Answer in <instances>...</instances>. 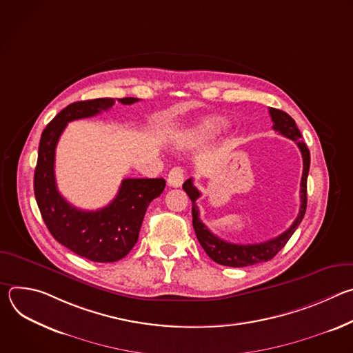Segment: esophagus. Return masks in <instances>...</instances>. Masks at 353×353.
<instances>
[{"label":"esophagus","instance_id":"obj_1","mask_svg":"<svg viewBox=\"0 0 353 353\" xmlns=\"http://www.w3.org/2000/svg\"><path fill=\"white\" fill-rule=\"evenodd\" d=\"M184 183V170L181 168H173L168 176V184L170 187H181Z\"/></svg>","mask_w":353,"mask_h":353}]
</instances>
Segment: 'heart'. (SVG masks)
<instances>
[{
  "mask_svg": "<svg viewBox=\"0 0 353 353\" xmlns=\"http://www.w3.org/2000/svg\"><path fill=\"white\" fill-rule=\"evenodd\" d=\"M225 127V121L221 119H208L199 121L188 130V135L195 139H207L219 134Z\"/></svg>",
  "mask_w": 353,
  "mask_h": 353,
  "instance_id": "heart-1",
  "label": "heart"
}]
</instances>
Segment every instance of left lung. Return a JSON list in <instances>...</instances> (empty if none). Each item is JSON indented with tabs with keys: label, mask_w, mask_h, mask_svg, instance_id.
<instances>
[{
	"label": "left lung",
	"mask_w": 353,
	"mask_h": 353,
	"mask_svg": "<svg viewBox=\"0 0 353 353\" xmlns=\"http://www.w3.org/2000/svg\"><path fill=\"white\" fill-rule=\"evenodd\" d=\"M270 114L274 121L272 128L276 132L282 134L283 137L294 141L300 149L301 158H303V174H301V181H300V211L297 214V218L293 221V223L288 230H285L282 234L271 240H267L264 243H256V244H234V243L222 240L221 237L215 236L203 223V221L199 219L196 199L201 196V192L194 185L192 179H188L183 184V190L187 192V195L190 196L192 203V226H194L196 239L199 244L205 250V253L210 256V259L221 265L240 268V267H248V265H254L259 263H265L272 260L285 247V244L292 237V234L294 233V230L297 229V226L300 225L301 219L305 218V214H306L310 150L306 146V143L301 141V134L294 120L288 113L270 108Z\"/></svg>",
	"instance_id": "left-lung-1"
}]
</instances>
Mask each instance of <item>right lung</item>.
<instances>
[{
	"instance_id": "1",
	"label": "right lung",
	"mask_w": 353,
	"mask_h": 353,
	"mask_svg": "<svg viewBox=\"0 0 353 353\" xmlns=\"http://www.w3.org/2000/svg\"><path fill=\"white\" fill-rule=\"evenodd\" d=\"M137 97L119 102L132 105ZM114 99L81 100L68 105L41 132L34 170V196L41 218L53 237L72 253L94 263H114L135 245L146 208L165 190L163 179H124L112 203L97 211L72 207L57 190L54 159L57 142L70 121L109 110Z\"/></svg>"
}]
</instances>
